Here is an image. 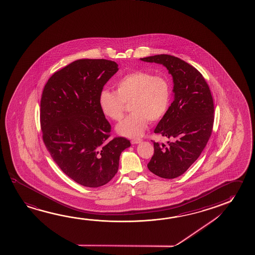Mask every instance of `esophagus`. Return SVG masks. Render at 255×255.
Returning a JSON list of instances; mask_svg holds the SVG:
<instances>
[{"label":"esophagus","mask_w":255,"mask_h":255,"mask_svg":"<svg viewBox=\"0 0 255 255\" xmlns=\"http://www.w3.org/2000/svg\"><path fill=\"white\" fill-rule=\"evenodd\" d=\"M142 141L141 138H134V139H131V144H138V143H140Z\"/></svg>","instance_id":"obj_1"}]
</instances>
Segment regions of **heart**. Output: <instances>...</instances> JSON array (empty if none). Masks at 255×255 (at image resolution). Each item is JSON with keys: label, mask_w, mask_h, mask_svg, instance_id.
Instances as JSON below:
<instances>
[{"label": "heart", "mask_w": 255, "mask_h": 255, "mask_svg": "<svg viewBox=\"0 0 255 255\" xmlns=\"http://www.w3.org/2000/svg\"><path fill=\"white\" fill-rule=\"evenodd\" d=\"M116 86L117 92L101 91L99 105L106 117L118 122L124 117L126 103H130L132 113L117 126V132L123 136H141L148 121H159L167 113L172 93L167 76L138 70L123 76Z\"/></svg>", "instance_id": "b5f03b06"}]
</instances>
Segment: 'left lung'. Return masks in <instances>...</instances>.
I'll use <instances>...</instances> for the list:
<instances>
[{
    "label": "left lung",
    "mask_w": 255,
    "mask_h": 255,
    "mask_svg": "<svg viewBox=\"0 0 255 255\" xmlns=\"http://www.w3.org/2000/svg\"><path fill=\"white\" fill-rule=\"evenodd\" d=\"M145 62L162 64L172 75L174 101L160 120L154 133L171 139L154 143L148 170L163 179L183 174L204 150L213 131L214 106L204 76L196 68L171 55L143 58Z\"/></svg>",
    "instance_id": "8db88e82"
}]
</instances>
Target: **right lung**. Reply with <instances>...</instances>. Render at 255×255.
<instances>
[{"label":"right lung","mask_w":255,"mask_h":255,"mask_svg":"<svg viewBox=\"0 0 255 255\" xmlns=\"http://www.w3.org/2000/svg\"><path fill=\"white\" fill-rule=\"evenodd\" d=\"M118 71L107 59H78L48 80L41 99V129L47 150L61 171L89 188L116 175L124 137L110 138L111 126L99 105L105 84Z\"/></svg>","instance_id":"1"}]
</instances>
